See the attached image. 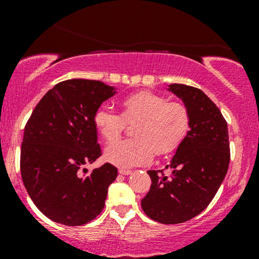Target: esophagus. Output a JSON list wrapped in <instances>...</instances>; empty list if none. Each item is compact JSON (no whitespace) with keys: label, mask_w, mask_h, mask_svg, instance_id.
<instances>
[{"label":"esophagus","mask_w":259,"mask_h":259,"mask_svg":"<svg viewBox=\"0 0 259 259\" xmlns=\"http://www.w3.org/2000/svg\"><path fill=\"white\" fill-rule=\"evenodd\" d=\"M120 175H130L132 174V170H125V169H119Z\"/></svg>","instance_id":"34e87169"}]
</instances>
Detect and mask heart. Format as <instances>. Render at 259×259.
<instances>
[{
    "label": "heart",
    "mask_w": 259,
    "mask_h": 259,
    "mask_svg": "<svg viewBox=\"0 0 259 259\" xmlns=\"http://www.w3.org/2000/svg\"><path fill=\"white\" fill-rule=\"evenodd\" d=\"M123 115L109 107H100L94 124L106 141H115L125 127V120L141 119L135 129L136 139L113 142L105 157L115 167L129 169L146 165L153 154L171 152L181 144L190 126V114L181 103H169L165 97L151 91H140L121 102Z\"/></svg>",
    "instance_id": "b5f03b06"
}]
</instances>
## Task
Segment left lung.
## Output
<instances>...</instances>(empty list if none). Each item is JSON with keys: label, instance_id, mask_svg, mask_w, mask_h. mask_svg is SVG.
<instances>
[{"label": "left lung", "instance_id": "obj_1", "mask_svg": "<svg viewBox=\"0 0 259 259\" xmlns=\"http://www.w3.org/2000/svg\"><path fill=\"white\" fill-rule=\"evenodd\" d=\"M167 90L189 111V132L167 165L169 177L147 170L152 184L141 207L153 221L179 224L200 214L213 200L227 175L230 148L227 121L203 91L184 84H170Z\"/></svg>", "mask_w": 259, "mask_h": 259}]
</instances>
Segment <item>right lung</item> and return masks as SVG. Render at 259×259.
<instances>
[{
	"mask_svg": "<svg viewBox=\"0 0 259 259\" xmlns=\"http://www.w3.org/2000/svg\"><path fill=\"white\" fill-rule=\"evenodd\" d=\"M97 80L70 79L53 86L32 111L24 129L20 171L41 213L63 225H82L100 214L118 169L106 163L79 171L101 156L95 112L117 94Z\"/></svg>",
	"mask_w": 259,
	"mask_h": 259,
	"instance_id": "obj_1",
	"label": "right lung"
}]
</instances>
